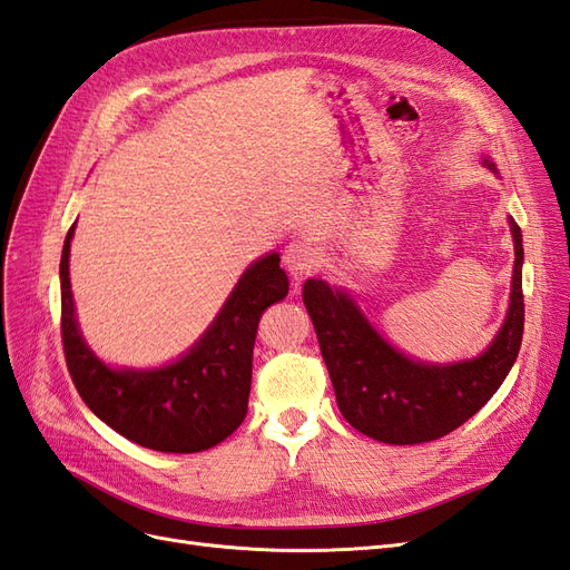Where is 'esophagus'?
<instances>
[{"label":"esophagus","mask_w":570,"mask_h":570,"mask_svg":"<svg viewBox=\"0 0 570 570\" xmlns=\"http://www.w3.org/2000/svg\"><path fill=\"white\" fill-rule=\"evenodd\" d=\"M284 267L294 279H301V276L311 274L317 267V250L311 243L303 240L288 243L284 247Z\"/></svg>","instance_id":"34e87169"}]
</instances>
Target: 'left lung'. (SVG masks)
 I'll use <instances>...</instances> for the list:
<instances>
[{
	"label": "left lung",
	"mask_w": 570,
	"mask_h": 570,
	"mask_svg": "<svg viewBox=\"0 0 570 570\" xmlns=\"http://www.w3.org/2000/svg\"><path fill=\"white\" fill-rule=\"evenodd\" d=\"M484 166H495L484 158ZM515 245L513 286L501 330L474 358L426 363L402 354L361 313L352 294L323 279L303 284V303L323 352L342 416L363 435L416 445L462 426L501 387L520 352L524 327L522 233L508 216Z\"/></svg>",
	"instance_id": "left-lung-1"
}]
</instances>
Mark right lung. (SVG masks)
<instances>
[{"mask_svg":"<svg viewBox=\"0 0 570 570\" xmlns=\"http://www.w3.org/2000/svg\"><path fill=\"white\" fill-rule=\"evenodd\" d=\"M69 228L62 259V344L71 381L86 406L127 441L158 452H202L236 431L247 414L259 317L288 294L279 255L255 259L207 332L160 368H112L83 342L69 284Z\"/></svg>","mask_w":570,"mask_h":570,"instance_id":"obj_1","label":"right lung"}]
</instances>
